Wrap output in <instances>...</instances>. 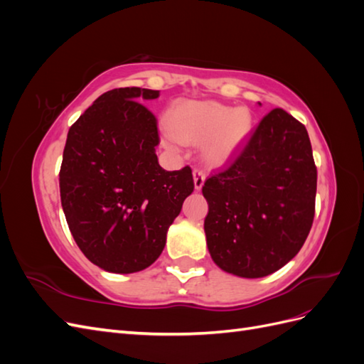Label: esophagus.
Listing matches in <instances>:
<instances>
[{"instance_id":"esophagus-1","label":"esophagus","mask_w":364,"mask_h":364,"mask_svg":"<svg viewBox=\"0 0 364 364\" xmlns=\"http://www.w3.org/2000/svg\"><path fill=\"white\" fill-rule=\"evenodd\" d=\"M193 178H194V186L196 190H200L205 183V171L200 168L193 170Z\"/></svg>"}]
</instances>
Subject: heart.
I'll list each match as a JSON object with an SVG mask.
<instances>
[{"instance_id": "heart-1", "label": "heart", "mask_w": 364, "mask_h": 364, "mask_svg": "<svg viewBox=\"0 0 364 364\" xmlns=\"http://www.w3.org/2000/svg\"><path fill=\"white\" fill-rule=\"evenodd\" d=\"M252 127L247 109H234L215 102L182 103L168 115L165 136L168 142L203 144V159L220 165L229 159Z\"/></svg>"}]
</instances>
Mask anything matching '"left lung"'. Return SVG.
Segmentation results:
<instances>
[{
    "label": "left lung",
    "instance_id": "left-lung-1",
    "mask_svg": "<svg viewBox=\"0 0 364 364\" xmlns=\"http://www.w3.org/2000/svg\"><path fill=\"white\" fill-rule=\"evenodd\" d=\"M317 168L305 126L272 109L226 168L208 178L206 245L241 278L279 270L304 246L316 211Z\"/></svg>",
    "mask_w": 364,
    "mask_h": 364
}]
</instances>
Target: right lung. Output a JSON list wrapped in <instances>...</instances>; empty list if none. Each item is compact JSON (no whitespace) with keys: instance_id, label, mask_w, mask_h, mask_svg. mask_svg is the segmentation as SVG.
I'll return each mask as SVG.
<instances>
[{"instance_id":"obj_1","label":"right lung","mask_w":364,"mask_h":364,"mask_svg":"<svg viewBox=\"0 0 364 364\" xmlns=\"http://www.w3.org/2000/svg\"><path fill=\"white\" fill-rule=\"evenodd\" d=\"M159 91L117 87L70 127L59 173L73 238L95 266L134 273L151 266L167 230L194 191L191 168L164 170L158 119L141 100Z\"/></svg>"}]
</instances>
